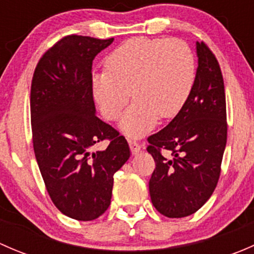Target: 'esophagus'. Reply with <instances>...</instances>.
Here are the masks:
<instances>
[{"label":"esophagus","mask_w":254,"mask_h":254,"mask_svg":"<svg viewBox=\"0 0 254 254\" xmlns=\"http://www.w3.org/2000/svg\"><path fill=\"white\" fill-rule=\"evenodd\" d=\"M129 145H130V150H131L132 155H136V153L140 152V150H141V146H140V143L134 141V140H129Z\"/></svg>","instance_id":"obj_1"}]
</instances>
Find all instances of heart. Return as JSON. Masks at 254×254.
Returning a JSON list of instances; mask_svg holds the SVG:
<instances>
[{
    "label": "heart",
    "mask_w": 254,
    "mask_h": 254,
    "mask_svg": "<svg viewBox=\"0 0 254 254\" xmlns=\"http://www.w3.org/2000/svg\"><path fill=\"white\" fill-rule=\"evenodd\" d=\"M195 58L182 39L134 37L104 61L106 72L93 78V96L103 117L117 120L130 99L120 127L131 136L150 131L157 119L176 117L195 79Z\"/></svg>",
    "instance_id": "obj_1"
}]
</instances>
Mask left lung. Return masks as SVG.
I'll use <instances>...</instances> for the list:
<instances>
[{"label":"left lung","instance_id":"8db88e82","mask_svg":"<svg viewBox=\"0 0 254 254\" xmlns=\"http://www.w3.org/2000/svg\"><path fill=\"white\" fill-rule=\"evenodd\" d=\"M198 68L193 88L172 122L148 136L155 160L151 201L167 217L198 211L214 193L227 140L224 78L216 58L196 42Z\"/></svg>","mask_w":254,"mask_h":254}]
</instances>
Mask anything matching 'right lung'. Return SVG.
I'll use <instances>...</instances> for the list:
<instances>
[{
  "label": "right lung",
  "mask_w": 254,
  "mask_h": 254,
  "mask_svg": "<svg viewBox=\"0 0 254 254\" xmlns=\"http://www.w3.org/2000/svg\"><path fill=\"white\" fill-rule=\"evenodd\" d=\"M114 38L67 35L40 58L30 88L33 147L45 187L66 216L91 221L111 205L114 173L130 157L127 141L96 115L92 63ZM109 139L104 151H91Z\"/></svg>",
  "instance_id": "add662e5"
}]
</instances>
